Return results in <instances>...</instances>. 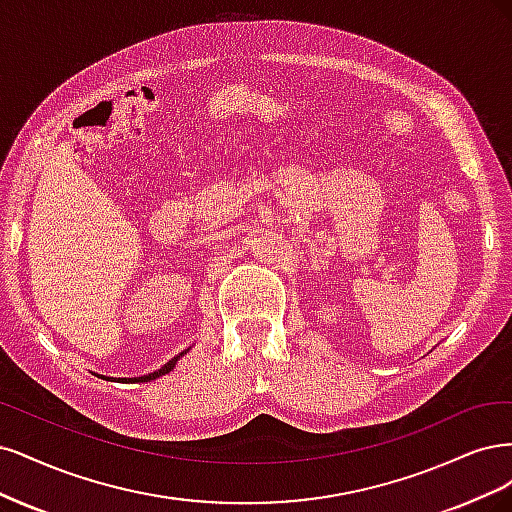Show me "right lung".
<instances>
[{
    "mask_svg": "<svg viewBox=\"0 0 512 512\" xmlns=\"http://www.w3.org/2000/svg\"><path fill=\"white\" fill-rule=\"evenodd\" d=\"M189 351V349H187ZM187 351H183L180 355H176L174 359H170L166 366L163 368H159L157 372H151V374H146V376H138V378H119V381H136V383H148V381H155V378H159V376H163V374H168V372H172L174 370V366H176V361L183 357ZM100 378H106V381H117V378H110V376H102V374H97Z\"/></svg>",
    "mask_w": 512,
    "mask_h": 512,
    "instance_id": "1",
    "label": "right lung"
}]
</instances>
